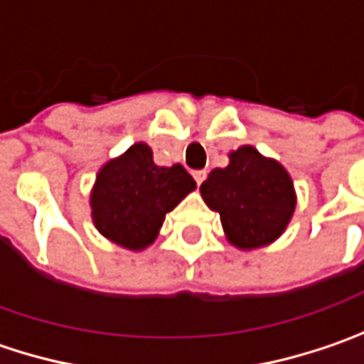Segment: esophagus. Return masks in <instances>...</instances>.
<instances>
[{
    "instance_id": "34e87169",
    "label": "esophagus",
    "mask_w": 364,
    "mask_h": 364,
    "mask_svg": "<svg viewBox=\"0 0 364 364\" xmlns=\"http://www.w3.org/2000/svg\"><path fill=\"white\" fill-rule=\"evenodd\" d=\"M192 176H194V180H196V184L200 186L204 180H206V170H194L192 172Z\"/></svg>"
}]
</instances>
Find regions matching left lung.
<instances>
[{"label": "left lung", "instance_id": "left-lung-1", "mask_svg": "<svg viewBox=\"0 0 364 364\" xmlns=\"http://www.w3.org/2000/svg\"><path fill=\"white\" fill-rule=\"evenodd\" d=\"M227 168L213 170L200 186L204 203L220 215L229 243L257 249L286 231L296 208V190L279 161L255 147L231 151Z\"/></svg>", "mask_w": 364, "mask_h": 364}]
</instances>
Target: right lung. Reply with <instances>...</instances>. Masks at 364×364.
Here are the masks:
<instances>
[{
    "instance_id": "right-lung-1",
    "label": "right lung",
    "mask_w": 364,
    "mask_h": 364,
    "mask_svg": "<svg viewBox=\"0 0 364 364\" xmlns=\"http://www.w3.org/2000/svg\"><path fill=\"white\" fill-rule=\"evenodd\" d=\"M196 188L180 166L154 164L146 144H133L99 170L91 192L92 223L109 241L141 251L156 241L166 215Z\"/></svg>"
}]
</instances>
